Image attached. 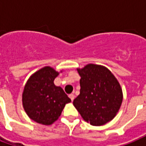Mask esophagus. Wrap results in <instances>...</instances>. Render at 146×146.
<instances>
[{"mask_svg":"<svg viewBox=\"0 0 146 146\" xmlns=\"http://www.w3.org/2000/svg\"><path fill=\"white\" fill-rule=\"evenodd\" d=\"M69 96H70V99H71V100H72V101H73V99H74V98H75V95H73V94H70V95H69Z\"/></svg>","mask_w":146,"mask_h":146,"instance_id":"obj_1","label":"esophagus"}]
</instances>
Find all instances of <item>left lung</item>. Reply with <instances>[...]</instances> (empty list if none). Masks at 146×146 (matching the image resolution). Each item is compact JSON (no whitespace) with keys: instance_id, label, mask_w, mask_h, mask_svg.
I'll use <instances>...</instances> for the list:
<instances>
[{"instance_id":"1","label":"left lung","mask_w":146,"mask_h":146,"mask_svg":"<svg viewBox=\"0 0 146 146\" xmlns=\"http://www.w3.org/2000/svg\"><path fill=\"white\" fill-rule=\"evenodd\" d=\"M80 95L73 100L83 119L93 126H101L115 117L123 101L122 90L107 68L88 64L78 69Z\"/></svg>"}]
</instances>
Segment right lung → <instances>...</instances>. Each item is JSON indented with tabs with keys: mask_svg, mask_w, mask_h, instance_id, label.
I'll return each mask as SVG.
<instances>
[{
	"mask_svg": "<svg viewBox=\"0 0 146 146\" xmlns=\"http://www.w3.org/2000/svg\"><path fill=\"white\" fill-rule=\"evenodd\" d=\"M58 75L51 67H44L30 76L24 88V110L36 123L51 124L59 117L65 105L71 102L62 88L54 85Z\"/></svg>",
	"mask_w": 146,
	"mask_h": 146,
	"instance_id": "right-lung-1",
	"label": "right lung"
}]
</instances>
